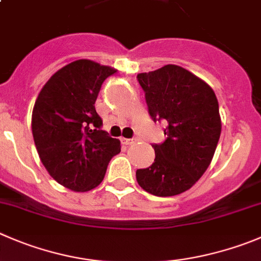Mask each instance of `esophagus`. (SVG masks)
<instances>
[{"instance_id":"esophagus-1","label":"esophagus","mask_w":261,"mask_h":261,"mask_svg":"<svg viewBox=\"0 0 261 261\" xmlns=\"http://www.w3.org/2000/svg\"><path fill=\"white\" fill-rule=\"evenodd\" d=\"M135 142H136V140H133V138H123V143L126 146L133 145Z\"/></svg>"}]
</instances>
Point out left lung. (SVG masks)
Wrapping results in <instances>:
<instances>
[{"instance_id": "obj_1", "label": "left lung", "mask_w": 261, "mask_h": 261, "mask_svg": "<svg viewBox=\"0 0 261 261\" xmlns=\"http://www.w3.org/2000/svg\"><path fill=\"white\" fill-rule=\"evenodd\" d=\"M148 114L164 121L166 136L153 143L155 160L137 169V182L151 195L168 197L190 190L212 163L222 132L217 96L209 84L178 65L141 73Z\"/></svg>"}]
</instances>
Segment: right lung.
I'll return each mask as SVG.
<instances>
[{
    "mask_svg": "<svg viewBox=\"0 0 261 261\" xmlns=\"http://www.w3.org/2000/svg\"><path fill=\"white\" fill-rule=\"evenodd\" d=\"M115 73L95 61H73L48 79L34 103L32 132L42 164L71 191L97 187L120 152V141L103 130L95 109L101 86Z\"/></svg>",
    "mask_w": 261,
    "mask_h": 261,
    "instance_id": "obj_1",
    "label": "right lung"
}]
</instances>
